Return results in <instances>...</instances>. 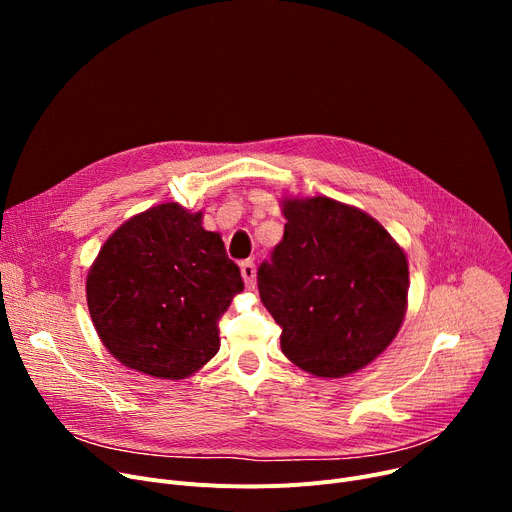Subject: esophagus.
<instances>
[{
  "instance_id": "esophagus-1",
  "label": "esophagus",
  "mask_w": 512,
  "mask_h": 512,
  "mask_svg": "<svg viewBox=\"0 0 512 512\" xmlns=\"http://www.w3.org/2000/svg\"><path fill=\"white\" fill-rule=\"evenodd\" d=\"M240 274H242V280H245L247 288H255V263L251 259L240 263Z\"/></svg>"
}]
</instances>
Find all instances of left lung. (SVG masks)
Here are the masks:
<instances>
[{"instance_id":"1","label":"left lung","mask_w":512,"mask_h":512,"mask_svg":"<svg viewBox=\"0 0 512 512\" xmlns=\"http://www.w3.org/2000/svg\"><path fill=\"white\" fill-rule=\"evenodd\" d=\"M284 238L257 270L282 353L317 378H342L394 340L409 265L380 222L328 197L286 199Z\"/></svg>"}]
</instances>
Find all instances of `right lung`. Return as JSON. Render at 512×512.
I'll list each match as a JSON object with an SVG mask.
<instances>
[{
	"label": "right lung",
	"instance_id": "add662e5",
	"mask_svg": "<svg viewBox=\"0 0 512 512\" xmlns=\"http://www.w3.org/2000/svg\"><path fill=\"white\" fill-rule=\"evenodd\" d=\"M203 213L164 203L134 215L101 247L87 303L120 363L182 380L220 351V319L245 282Z\"/></svg>",
	"mask_w": 512,
	"mask_h": 512
}]
</instances>
